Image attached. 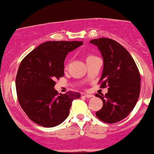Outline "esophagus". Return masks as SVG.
Returning <instances> with one entry per match:
<instances>
[{
	"instance_id": "esophagus-1",
	"label": "esophagus",
	"mask_w": 154,
	"mask_h": 154,
	"mask_svg": "<svg viewBox=\"0 0 154 154\" xmlns=\"http://www.w3.org/2000/svg\"><path fill=\"white\" fill-rule=\"evenodd\" d=\"M84 96L87 98H91L93 97V95H92V94H85Z\"/></svg>"
}]
</instances>
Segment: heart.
Segmentation results:
<instances>
[{"label":"heart","mask_w":154,"mask_h":154,"mask_svg":"<svg viewBox=\"0 0 154 154\" xmlns=\"http://www.w3.org/2000/svg\"><path fill=\"white\" fill-rule=\"evenodd\" d=\"M95 57H95V55H92V54H88V55H87V56H86V62H89V61L92 60V59L95 58Z\"/></svg>","instance_id":"b5f03b06"}]
</instances>
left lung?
<instances>
[{"mask_svg":"<svg viewBox=\"0 0 154 154\" xmlns=\"http://www.w3.org/2000/svg\"><path fill=\"white\" fill-rule=\"evenodd\" d=\"M90 43L97 46L104 62L100 88L109 87L105 96L95 95L103 103L95 115L105 123H117L126 118L136 104L140 89L139 71L130 53L115 40L100 38Z\"/></svg>","mask_w":154,"mask_h":154,"instance_id":"1","label":"left lung"}]
</instances>
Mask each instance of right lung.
<instances>
[{
    "label": "right lung",
    "instance_id": "1",
    "mask_svg": "<svg viewBox=\"0 0 154 154\" xmlns=\"http://www.w3.org/2000/svg\"><path fill=\"white\" fill-rule=\"evenodd\" d=\"M77 41H53L40 44L24 57L16 78L18 100L30 119L44 127L57 126L69 113L72 101L80 94H59L55 79L64 76L67 54L82 45Z\"/></svg>",
    "mask_w": 154,
    "mask_h": 154
}]
</instances>
